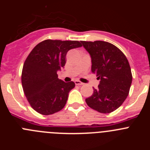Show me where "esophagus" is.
I'll list each match as a JSON object with an SVG mask.
<instances>
[{"mask_svg":"<svg viewBox=\"0 0 150 150\" xmlns=\"http://www.w3.org/2000/svg\"><path fill=\"white\" fill-rule=\"evenodd\" d=\"M74 83H75V84L76 85H77V86H82V85L84 84V83H82V82H80V81H79V80H76V81L74 82Z\"/></svg>","mask_w":150,"mask_h":150,"instance_id":"esophagus-1","label":"esophagus"}]
</instances>
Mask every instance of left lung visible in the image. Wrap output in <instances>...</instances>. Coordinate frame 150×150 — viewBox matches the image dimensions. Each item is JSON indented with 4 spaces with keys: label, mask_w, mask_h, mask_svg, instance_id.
I'll return each mask as SVG.
<instances>
[{
    "label": "left lung",
    "mask_w": 150,
    "mask_h": 150,
    "mask_svg": "<svg viewBox=\"0 0 150 150\" xmlns=\"http://www.w3.org/2000/svg\"><path fill=\"white\" fill-rule=\"evenodd\" d=\"M91 58V72L100 79L98 88L86 99L87 105L101 113L118 109L126 99L132 74L126 56L113 44L101 40L81 41Z\"/></svg>",
    "instance_id": "left-lung-1"
}]
</instances>
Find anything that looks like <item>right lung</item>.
I'll return each instance as SVG.
<instances>
[{
    "label": "right lung",
    "mask_w": 150,
    "mask_h": 150,
    "mask_svg": "<svg viewBox=\"0 0 150 150\" xmlns=\"http://www.w3.org/2000/svg\"><path fill=\"white\" fill-rule=\"evenodd\" d=\"M82 46L77 40H46L30 52L24 63L22 85L30 107L42 115L53 114L64 108L73 81L64 83L57 71L64 67L71 49Z\"/></svg>",
    "instance_id": "obj_1"
}]
</instances>
